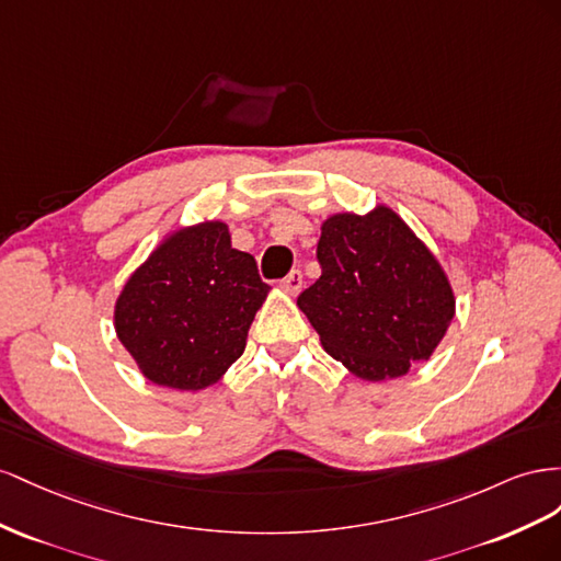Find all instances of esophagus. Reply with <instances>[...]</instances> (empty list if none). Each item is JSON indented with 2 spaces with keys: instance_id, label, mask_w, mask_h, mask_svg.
I'll list each match as a JSON object with an SVG mask.
<instances>
[{
  "instance_id": "34e87169",
  "label": "esophagus",
  "mask_w": 561,
  "mask_h": 561,
  "mask_svg": "<svg viewBox=\"0 0 561 561\" xmlns=\"http://www.w3.org/2000/svg\"><path fill=\"white\" fill-rule=\"evenodd\" d=\"M282 289L289 294V296H296L300 289H302V275H300V270H291L289 275H286L284 279H282Z\"/></svg>"
}]
</instances>
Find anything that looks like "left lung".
<instances>
[{
	"mask_svg": "<svg viewBox=\"0 0 561 561\" xmlns=\"http://www.w3.org/2000/svg\"><path fill=\"white\" fill-rule=\"evenodd\" d=\"M322 265L298 308L329 355L359 380L402 378L430 359L456 314L454 286L404 218L378 204L333 214L317 244Z\"/></svg>",
	"mask_w": 561,
	"mask_h": 561,
	"instance_id": "obj_1",
	"label": "left lung"
}]
</instances>
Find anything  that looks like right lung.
Returning <instances> with one entry per match:
<instances>
[{
	"label": "right lung",
	"instance_id": "obj_1",
	"mask_svg": "<svg viewBox=\"0 0 561 561\" xmlns=\"http://www.w3.org/2000/svg\"><path fill=\"white\" fill-rule=\"evenodd\" d=\"M270 286L222 220L164 234L115 300V331L154 386L197 392L242 357Z\"/></svg>",
	"mask_w": 561,
	"mask_h": 561
}]
</instances>
